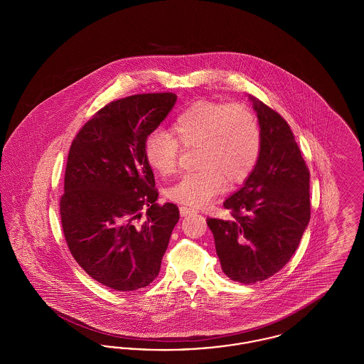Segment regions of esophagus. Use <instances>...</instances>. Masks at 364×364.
I'll return each mask as SVG.
<instances>
[{
  "mask_svg": "<svg viewBox=\"0 0 364 364\" xmlns=\"http://www.w3.org/2000/svg\"><path fill=\"white\" fill-rule=\"evenodd\" d=\"M198 211L195 208H188V206H181L180 208V214L181 217H186V215H190V214H196Z\"/></svg>",
  "mask_w": 364,
  "mask_h": 364,
  "instance_id": "1",
  "label": "esophagus"
}]
</instances>
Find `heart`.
Listing matches in <instances>:
<instances>
[{
	"label": "heart",
	"instance_id": "obj_1",
	"mask_svg": "<svg viewBox=\"0 0 364 364\" xmlns=\"http://www.w3.org/2000/svg\"><path fill=\"white\" fill-rule=\"evenodd\" d=\"M193 149L196 172L183 174L166 190L168 199L205 206L230 186L240 184L255 169L262 136L255 114L242 104L196 101L181 110L172 134L153 131L144 143V154L156 173L176 172L181 147Z\"/></svg>",
	"mask_w": 364,
	"mask_h": 364
}]
</instances>
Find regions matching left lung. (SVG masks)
<instances>
[{"instance_id": "8db88e82", "label": "left lung", "mask_w": 364, "mask_h": 364, "mask_svg": "<svg viewBox=\"0 0 364 364\" xmlns=\"http://www.w3.org/2000/svg\"><path fill=\"white\" fill-rule=\"evenodd\" d=\"M259 122L258 164L240 191L224 202L232 220L208 218L223 272L255 284L279 272L309 225L310 172L291 127L277 112L248 95Z\"/></svg>"}]
</instances>
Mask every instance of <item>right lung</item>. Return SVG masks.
I'll list each match as a JSON object with an SVG mask.
<instances>
[{
	"mask_svg": "<svg viewBox=\"0 0 364 364\" xmlns=\"http://www.w3.org/2000/svg\"><path fill=\"white\" fill-rule=\"evenodd\" d=\"M176 101L173 92L113 101L70 144L60 200L64 236L87 274L114 291H136L156 279L180 218L173 203H156L154 173L144 154L146 139Z\"/></svg>",
	"mask_w": 364,
	"mask_h": 364,
	"instance_id": "obj_1",
	"label": "right lung"
}]
</instances>
